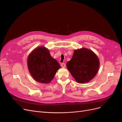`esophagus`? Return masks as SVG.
Here are the masks:
<instances>
[{
    "instance_id": "esophagus-1",
    "label": "esophagus",
    "mask_w": 122,
    "mask_h": 122,
    "mask_svg": "<svg viewBox=\"0 0 122 122\" xmlns=\"http://www.w3.org/2000/svg\"><path fill=\"white\" fill-rule=\"evenodd\" d=\"M61 67H62V68H65L66 67V64L65 63H62L61 64Z\"/></svg>"
}]
</instances>
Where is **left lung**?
Masks as SVG:
<instances>
[{"label":"left lung","mask_w":122,"mask_h":122,"mask_svg":"<svg viewBox=\"0 0 122 122\" xmlns=\"http://www.w3.org/2000/svg\"><path fill=\"white\" fill-rule=\"evenodd\" d=\"M100 61L93 51L86 48L75 50L72 58L67 63L68 70L77 83L90 82L96 75Z\"/></svg>","instance_id":"obj_1"}]
</instances>
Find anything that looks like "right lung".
<instances>
[{"label": "right lung", "mask_w": 122, "mask_h": 122, "mask_svg": "<svg viewBox=\"0 0 122 122\" xmlns=\"http://www.w3.org/2000/svg\"><path fill=\"white\" fill-rule=\"evenodd\" d=\"M27 64L28 71L36 81L49 83L59 69L61 68L57 61L52 57L49 50L44 46L36 48L29 53Z\"/></svg>", "instance_id": "1"}]
</instances>
